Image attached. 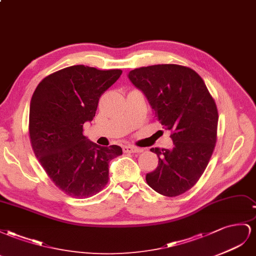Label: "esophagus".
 <instances>
[{"label":"esophagus","mask_w":256,"mask_h":256,"mask_svg":"<svg viewBox=\"0 0 256 256\" xmlns=\"http://www.w3.org/2000/svg\"><path fill=\"white\" fill-rule=\"evenodd\" d=\"M123 152L124 153H140L142 152V149L133 147V146H124Z\"/></svg>","instance_id":"obj_1"}]
</instances>
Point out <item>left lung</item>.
I'll return each instance as SVG.
<instances>
[{
	"mask_svg": "<svg viewBox=\"0 0 256 256\" xmlns=\"http://www.w3.org/2000/svg\"><path fill=\"white\" fill-rule=\"evenodd\" d=\"M128 78L142 90L156 118L170 130L172 148H152L158 165L146 181L156 192L184 194L205 172L216 142L218 108L202 77L177 64H158L130 70Z\"/></svg>",
	"mask_w": 256,
	"mask_h": 256,
	"instance_id": "8db88e82",
	"label": "left lung"
}]
</instances>
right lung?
Returning <instances> with one entry per match:
<instances>
[{
	"instance_id": "right-lung-1",
	"label": "right lung",
	"mask_w": 256,
	"mask_h": 256,
	"mask_svg": "<svg viewBox=\"0 0 256 256\" xmlns=\"http://www.w3.org/2000/svg\"><path fill=\"white\" fill-rule=\"evenodd\" d=\"M121 74V70L74 65L44 78L33 93L28 134L34 154L51 181L75 198L102 191L109 162L122 154L119 146L100 147L84 135L100 96Z\"/></svg>"
}]
</instances>
